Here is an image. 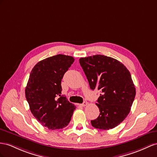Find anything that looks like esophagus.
Returning <instances> with one entry per match:
<instances>
[{"label": "esophagus", "instance_id": "obj_1", "mask_svg": "<svg viewBox=\"0 0 157 157\" xmlns=\"http://www.w3.org/2000/svg\"><path fill=\"white\" fill-rule=\"evenodd\" d=\"M87 105V102H86V101H84L83 103L80 104V105L82 106V107H85V106H86Z\"/></svg>", "mask_w": 157, "mask_h": 157}]
</instances>
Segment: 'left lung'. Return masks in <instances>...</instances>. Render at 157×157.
I'll return each mask as SVG.
<instances>
[{
  "label": "left lung",
  "instance_id": "1",
  "mask_svg": "<svg viewBox=\"0 0 157 157\" xmlns=\"http://www.w3.org/2000/svg\"><path fill=\"white\" fill-rule=\"evenodd\" d=\"M79 63L91 89L101 92L96 103L100 113L91 121V125L103 130L117 127L129 113L136 95L129 71L118 60L103 55L81 58Z\"/></svg>",
  "mask_w": 157,
  "mask_h": 157
}]
</instances>
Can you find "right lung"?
<instances>
[{
	"instance_id": "right-lung-1",
	"label": "right lung",
	"mask_w": 157,
	"mask_h": 157,
	"mask_svg": "<svg viewBox=\"0 0 157 157\" xmlns=\"http://www.w3.org/2000/svg\"><path fill=\"white\" fill-rule=\"evenodd\" d=\"M74 60L72 56L58 54L40 61L30 72L26 98L34 117L49 129L66 127L76 108L62 95L61 86Z\"/></svg>"
}]
</instances>
